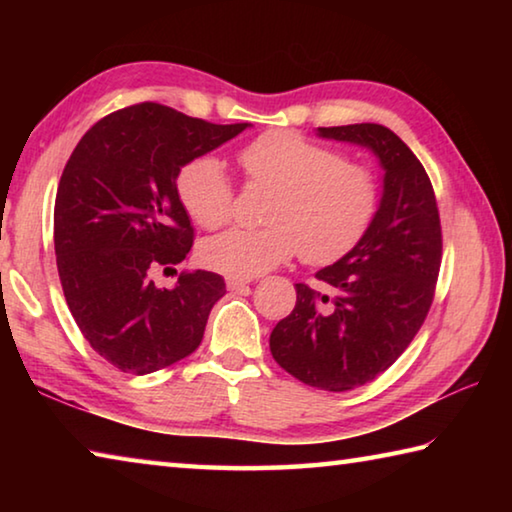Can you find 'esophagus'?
Instances as JSON below:
<instances>
[{
	"label": "esophagus",
	"instance_id": "esophagus-1",
	"mask_svg": "<svg viewBox=\"0 0 512 512\" xmlns=\"http://www.w3.org/2000/svg\"><path fill=\"white\" fill-rule=\"evenodd\" d=\"M253 282V277H237V275H228L225 277V284H228L230 291H237L241 287H246V284Z\"/></svg>",
	"mask_w": 512,
	"mask_h": 512
}]
</instances>
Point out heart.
<instances>
[{
	"mask_svg": "<svg viewBox=\"0 0 512 512\" xmlns=\"http://www.w3.org/2000/svg\"><path fill=\"white\" fill-rule=\"evenodd\" d=\"M248 185L271 189L262 228H232L201 246L203 262L225 275L255 277L300 250L307 264H332L359 244L379 210V183L366 164L291 131H268L241 146ZM178 201L192 221L214 230L228 223L235 187L216 158L178 171Z\"/></svg>",
	"mask_w": 512,
	"mask_h": 512,
	"instance_id": "b5f03b06",
	"label": "heart"
}]
</instances>
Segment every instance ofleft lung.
Listing matches in <instances>:
<instances>
[{
	"instance_id": "1",
	"label": "left lung",
	"mask_w": 512,
	"mask_h": 512,
	"mask_svg": "<svg viewBox=\"0 0 512 512\" xmlns=\"http://www.w3.org/2000/svg\"><path fill=\"white\" fill-rule=\"evenodd\" d=\"M366 146L384 169V192L366 235L316 277L332 296L296 284V307L273 327L271 352L302 384L343 393L368 384L409 348L429 314L443 232L427 171L391 128H318Z\"/></svg>"
}]
</instances>
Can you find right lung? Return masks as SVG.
Here are the masks:
<instances>
[{"label": "right lung", "instance_id": "right-lung-1", "mask_svg": "<svg viewBox=\"0 0 512 512\" xmlns=\"http://www.w3.org/2000/svg\"><path fill=\"white\" fill-rule=\"evenodd\" d=\"M250 124H210L160 103H137L97 121L69 155L54 207L56 266L85 341L121 372L149 375L203 341L225 282L180 273L155 287L194 244L176 178Z\"/></svg>", "mask_w": 512, "mask_h": 512}]
</instances>
